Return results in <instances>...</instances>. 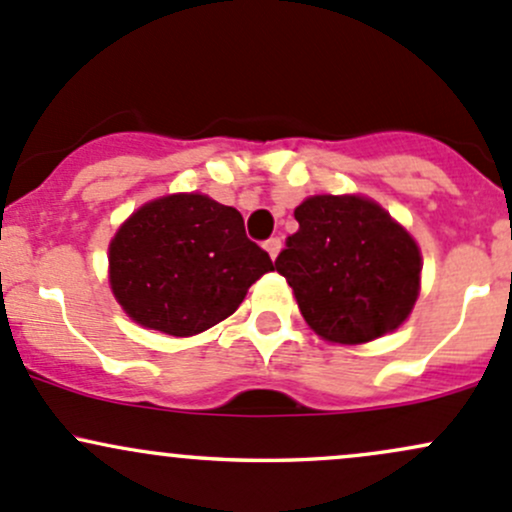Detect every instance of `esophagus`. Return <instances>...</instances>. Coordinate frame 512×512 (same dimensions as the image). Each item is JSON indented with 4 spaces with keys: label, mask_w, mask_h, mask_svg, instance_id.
Here are the masks:
<instances>
[{
    "label": "esophagus",
    "mask_w": 512,
    "mask_h": 512,
    "mask_svg": "<svg viewBox=\"0 0 512 512\" xmlns=\"http://www.w3.org/2000/svg\"><path fill=\"white\" fill-rule=\"evenodd\" d=\"M265 250L270 252V257L274 260V257L279 255V250H282V238H270V240H265Z\"/></svg>",
    "instance_id": "1"
}]
</instances>
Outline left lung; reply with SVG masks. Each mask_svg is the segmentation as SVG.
<instances>
[{"instance_id": "1", "label": "left lung", "mask_w": 512, "mask_h": 512, "mask_svg": "<svg viewBox=\"0 0 512 512\" xmlns=\"http://www.w3.org/2000/svg\"><path fill=\"white\" fill-rule=\"evenodd\" d=\"M299 230L274 267L287 277L306 324L336 343L395 331L419 294L417 242L378 203L314 196L294 211Z\"/></svg>"}]
</instances>
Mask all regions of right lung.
Returning <instances> with one entry per match:
<instances>
[{"label":"right lung","mask_w":512,"mask_h":512,"mask_svg":"<svg viewBox=\"0 0 512 512\" xmlns=\"http://www.w3.org/2000/svg\"><path fill=\"white\" fill-rule=\"evenodd\" d=\"M274 270L235 208L201 193L147 203L110 242V284L137 324L193 336L228 319Z\"/></svg>","instance_id":"right-lung-1"}]
</instances>
